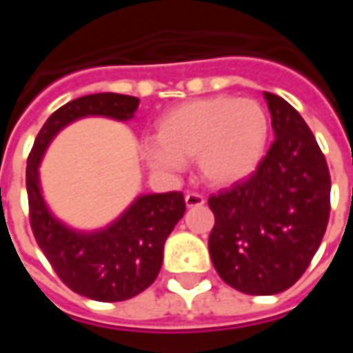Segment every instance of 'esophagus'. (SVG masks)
<instances>
[{"label":"esophagus","mask_w":353,"mask_h":353,"mask_svg":"<svg viewBox=\"0 0 353 353\" xmlns=\"http://www.w3.org/2000/svg\"><path fill=\"white\" fill-rule=\"evenodd\" d=\"M184 202H186L188 208H196V206H202L206 200H204L202 194H198V192H188V194L184 196Z\"/></svg>","instance_id":"1"}]
</instances>
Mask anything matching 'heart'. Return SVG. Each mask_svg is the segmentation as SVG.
I'll return each mask as SVG.
<instances>
[{"instance_id": "obj_1", "label": "heart", "mask_w": 353, "mask_h": 353, "mask_svg": "<svg viewBox=\"0 0 353 353\" xmlns=\"http://www.w3.org/2000/svg\"><path fill=\"white\" fill-rule=\"evenodd\" d=\"M271 119L255 100L212 96L167 112L157 123V139L145 141L143 161L155 172H176L196 159L202 179L230 186L261 165Z\"/></svg>"}]
</instances>
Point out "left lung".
Here are the masks:
<instances>
[{"label": "left lung", "instance_id": "8db88e82", "mask_svg": "<svg viewBox=\"0 0 353 353\" xmlns=\"http://www.w3.org/2000/svg\"><path fill=\"white\" fill-rule=\"evenodd\" d=\"M275 141L248 181L208 198L218 275L245 294H277L310 265L330 216V172L305 119L265 92Z\"/></svg>", "mask_w": 353, "mask_h": 353}]
</instances>
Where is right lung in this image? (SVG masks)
I'll return each mask as SVG.
<instances>
[{"label":"right lung","mask_w":353,"mask_h":353,"mask_svg":"<svg viewBox=\"0 0 353 353\" xmlns=\"http://www.w3.org/2000/svg\"><path fill=\"white\" fill-rule=\"evenodd\" d=\"M137 108V98L112 92L76 98L45 121L27 159L29 220L39 248L68 289L102 303L128 301L153 285L163 265L165 241L186 210L183 192L143 194L114 224L98 232H76L48 210L41 194L39 165L48 143L68 123L86 116L128 121Z\"/></svg>","instance_id":"add662e5"}]
</instances>
